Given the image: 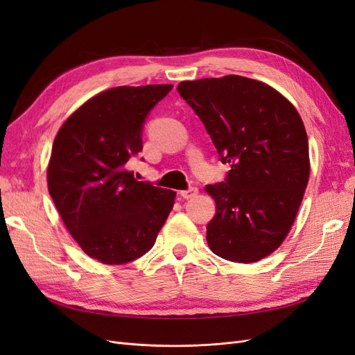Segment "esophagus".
Segmentation results:
<instances>
[{
  "mask_svg": "<svg viewBox=\"0 0 355 355\" xmlns=\"http://www.w3.org/2000/svg\"><path fill=\"white\" fill-rule=\"evenodd\" d=\"M197 194H198V189L197 188H189V189H185V191H180V197L185 198V200L194 198Z\"/></svg>",
  "mask_w": 355,
  "mask_h": 355,
  "instance_id": "34e87169",
  "label": "esophagus"
}]
</instances>
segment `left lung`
<instances>
[{
  "mask_svg": "<svg viewBox=\"0 0 355 355\" xmlns=\"http://www.w3.org/2000/svg\"><path fill=\"white\" fill-rule=\"evenodd\" d=\"M178 92L231 166L227 180L206 187L216 202L210 250L240 263L263 259L287 237L308 185L302 118L280 92L241 75L182 81Z\"/></svg>",
  "mask_w": 355,
  "mask_h": 355,
  "instance_id": "left-lung-1",
  "label": "left lung"
}]
</instances>
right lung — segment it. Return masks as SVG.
Listing matches in <instances>:
<instances>
[{
	"instance_id": "obj_1",
	"label": "right lung",
	"mask_w": 355,
	"mask_h": 355,
	"mask_svg": "<svg viewBox=\"0 0 355 355\" xmlns=\"http://www.w3.org/2000/svg\"><path fill=\"white\" fill-rule=\"evenodd\" d=\"M171 84L108 89L62 124L47 167L50 197L83 252L105 265L151 250L176 192L139 182L125 164L142 151V127Z\"/></svg>"
}]
</instances>
